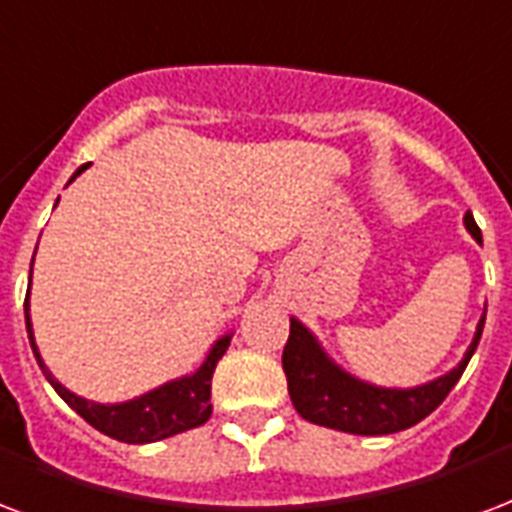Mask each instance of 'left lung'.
I'll return each mask as SVG.
<instances>
[{
  "label": "left lung",
  "instance_id": "8db88e82",
  "mask_svg": "<svg viewBox=\"0 0 512 512\" xmlns=\"http://www.w3.org/2000/svg\"><path fill=\"white\" fill-rule=\"evenodd\" d=\"M464 225L475 236V241H483L480 227L475 225V217L469 211L464 214ZM483 323H486V312L480 317L475 339L464 352L461 363L445 377H437L434 382H426L418 388H377L342 372L325 355L312 333L293 317L285 352H282V369L287 374V391H290L293 407L309 423L347 431V434L377 437V434H396V431L410 429L437 410L445 396L453 391L458 377L467 369L472 352L478 350Z\"/></svg>",
  "mask_w": 512,
  "mask_h": 512
}]
</instances>
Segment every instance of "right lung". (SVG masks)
Here are the masks:
<instances>
[{
  "mask_svg": "<svg viewBox=\"0 0 512 512\" xmlns=\"http://www.w3.org/2000/svg\"><path fill=\"white\" fill-rule=\"evenodd\" d=\"M83 168L75 170V176H81ZM73 176V179H75ZM70 179V181H73ZM34 263V260H32ZM32 282V279H29ZM26 333H29V344H32L34 358L43 369L45 380L54 385V391L62 396L86 423H92L94 429L108 434V437L119 439V442H130V445H143V442H157V439L173 437L181 431L203 426L211 418V377L217 369L219 358L225 355L230 336H222L211 350H208L206 361L195 374H187L181 380L165 382L154 391L143 393L138 399L124 401V404H94L81 396H75L64 388L62 382L54 380V374L45 369L43 358L34 344L32 323H29V295H26Z\"/></svg>",
  "mask_w": 512,
  "mask_h": 512,
  "instance_id": "obj_1",
  "label": "right lung"
}]
</instances>
